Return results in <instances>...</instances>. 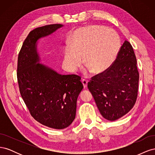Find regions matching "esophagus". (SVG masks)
Wrapping results in <instances>:
<instances>
[{"label":"esophagus","mask_w":155,"mask_h":155,"mask_svg":"<svg viewBox=\"0 0 155 155\" xmlns=\"http://www.w3.org/2000/svg\"><path fill=\"white\" fill-rule=\"evenodd\" d=\"M82 83H83L84 88H86V87H87L88 80H87V79H82Z\"/></svg>","instance_id":"obj_1"}]
</instances>
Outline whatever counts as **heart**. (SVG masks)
<instances>
[{"label":"heart","mask_w":155,"mask_h":155,"mask_svg":"<svg viewBox=\"0 0 155 155\" xmlns=\"http://www.w3.org/2000/svg\"><path fill=\"white\" fill-rule=\"evenodd\" d=\"M120 46V36L114 30L97 25L83 27L74 32L72 46L65 48V63L75 71L81 65L84 57L89 70L100 74L110 67Z\"/></svg>","instance_id":"heart-1"}]
</instances>
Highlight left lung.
<instances>
[{
	"label": "left lung",
	"mask_w": 155,
	"mask_h": 155,
	"mask_svg": "<svg viewBox=\"0 0 155 155\" xmlns=\"http://www.w3.org/2000/svg\"><path fill=\"white\" fill-rule=\"evenodd\" d=\"M137 63L133 46L125 41L110 67L88 83V90L106 120H118L134 105L139 81Z\"/></svg>",
	"instance_id": "1"
}]
</instances>
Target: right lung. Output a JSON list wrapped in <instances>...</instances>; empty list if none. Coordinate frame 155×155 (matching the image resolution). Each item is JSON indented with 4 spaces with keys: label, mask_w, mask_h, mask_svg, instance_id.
<instances>
[{
    "label": "right lung",
    "mask_w": 155,
    "mask_h": 155,
    "mask_svg": "<svg viewBox=\"0 0 155 155\" xmlns=\"http://www.w3.org/2000/svg\"><path fill=\"white\" fill-rule=\"evenodd\" d=\"M62 26L49 25L31 31L22 44L17 61L18 87L31 116L55 129H64L72 123L78 97L83 88L78 75H61L39 63L37 40Z\"/></svg>",
    "instance_id": "obj_1"
}]
</instances>
